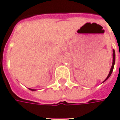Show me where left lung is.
Here are the masks:
<instances>
[{
  "instance_id": "1",
  "label": "left lung",
  "mask_w": 120,
  "mask_h": 120,
  "mask_svg": "<svg viewBox=\"0 0 120 120\" xmlns=\"http://www.w3.org/2000/svg\"><path fill=\"white\" fill-rule=\"evenodd\" d=\"M112 66H111V68H110V70L109 71V75H108V76H107V77L105 79V80H104L103 82H102V83H103L104 82H105L106 80L109 79V78L110 77V76L111 75V74H112V73L113 71V69H114V64H115V58H116V54H115V51H114V49H113L112 50Z\"/></svg>"
}]
</instances>
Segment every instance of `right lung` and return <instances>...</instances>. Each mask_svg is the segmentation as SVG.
<instances>
[{
  "label": "right lung",
  "mask_w": 120,
  "mask_h": 120,
  "mask_svg": "<svg viewBox=\"0 0 120 120\" xmlns=\"http://www.w3.org/2000/svg\"><path fill=\"white\" fill-rule=\"evenodd\" d=\"M28 89L30 90H31V91H36V90L35 89H32V88H28Z\"/></svg>",
  "instance_id": "obj_1"
}]
</instances>
